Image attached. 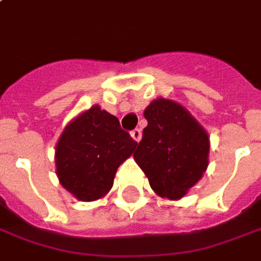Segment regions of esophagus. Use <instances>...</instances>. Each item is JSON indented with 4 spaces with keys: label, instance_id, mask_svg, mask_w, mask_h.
<instances>
[{
    "label": "esophagus",
    "instance_id": "esophagus-1",
    "mask_svg": "<svg viewBox=\"0 0 261 261\" xmlns=\"http://www.w3.org/2000/svg\"><path fill=\"white\" fill-rule=\"evenodd\" d=\"M131 137H133V140H134V141L140 143V140H141V137H143V134H141V130H138V128L133 130L131 131Z\"/></svg>",
    "mask_w": 261,
    "mask_h": 261
}]
</instances>
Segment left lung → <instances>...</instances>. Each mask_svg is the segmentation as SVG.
<instances>
[{
	"label": "left lung",
	"mask_w": 261,
	"mask_h": 261,
	"mask_svg": "<svg viewBox=\"0 0 261 261\" xmlns=\"http://www.w3.org/2000/svg\"><path fill=\"white\" fill-rule=\"evenodd\" d=\"M144 117L148 125L134 160L158 196L182 199L209 165L207 131L184 106L164 97L152 100Z\"/></svg>",
	"instance_id": "obj_1"
}]
</instances>
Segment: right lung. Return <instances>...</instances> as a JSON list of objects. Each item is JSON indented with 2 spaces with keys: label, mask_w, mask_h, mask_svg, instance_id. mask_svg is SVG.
Segmentation results:
<instances>
[{
  "label": "right lung",
  "mask_w": 261,
  "mask_h": 261,
  "mask_svg": "<svg viewBox=\"0 0 261 261\" xmlns=\"http://www.w3.org/2000/svg\"><path fill=\"white\" fill-rule=\"evenodd\" d=\"M136 147L117 117L92 106L67 123L56 143L58 179L82 202L101 199L112 189L117 168Z\"/></svg>",
  "instance_id": "add662e5"
}]
</instances>
